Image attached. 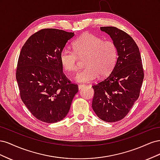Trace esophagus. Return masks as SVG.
<instances>
[{"instance_id": "1", "label": "esophagus", "mask_w": 160, "mask_h": 160, "mask_svg": "<svg viewBox=\"0 0 160 160\" xmlns=\"http://www.w3.org/2000/svg\"><path fill=\"white\" fill-rule=\"evenodd\" d=\"M83 88H85V85H79V86H78V89H79V90L82 89H83Z\"/></svg>"}]
</instances>
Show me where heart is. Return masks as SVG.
Segmentation results:
<instances>
[{"mask_svg":"<svg viewBox=\"0 0 160 160\" xmlns=\"http://www.w3.org/2000/svg\"><path fill=\"white\" fill-rule=\"evenodd\" d=\"M73 49L64 48L60 53V62L65 71L75 72L78 68L77 55L87 56L84 69L75 77L78 83H89L101 77L108 75L113 70L118 58L117 46L111 41H103L91 33H84L73 42Z\"/></svg>","mask_w":160,"mask_h":160,"instance_id":"b5f03b06","label":"heart"}]
</instances>
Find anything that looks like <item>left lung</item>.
Here are the masks:
<instances>
[{
  "label": "left lung",
  "instance_id": "obj_1",
  "mask_svg": "<svg viewBox=\"0 0 160 160\" xmlns=\"http://www.w3.org/2000/svg\"><path fill=\"white\" fill-rule=\"evenodd\" d=\"M117 46L118 59L110 75L92 86V108L106 122L124 118L139 96L144 74L139 49L128 33L114 27H100Z\"/></svg>",
  "mask_w": 160,
  "mask_h": 160
}]
</instances>
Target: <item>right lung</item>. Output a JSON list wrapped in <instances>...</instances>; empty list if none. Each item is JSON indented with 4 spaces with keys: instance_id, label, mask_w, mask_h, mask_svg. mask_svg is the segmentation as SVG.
<instances>
[{
    "instance_id": "obj_1",
    "label": "right lung",
    "mask_w": 160,
    "mask_h": 160,
    "mask_svg": "<svg viewBox=\"0 0 160 160\" xmlns=\"http://www.w3.org/2000/svg\"><path fill=\"white\" fill-rule=\"evenodd\" d=\"M75 35L56 28L33 34L19 55L16 78L21 98L37 119L52 123L64 119L78 92L62 72L60 53Z\"/></svg>"
}]
</instances>
